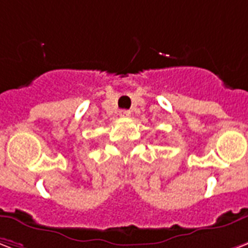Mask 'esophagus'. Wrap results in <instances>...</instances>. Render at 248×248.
I'll return each mask as SVG.
<instances>
[{
    "mask_svg": "<svg viewBox=\"0 0 248 248\" xmlns=\"http://www.w3.org/2000/svg\"><path fill=\"white\" fill-rule=\"evenodd\" d=\"M119 115L124 117V118H127V117L131 115V111H130V110H121V111H119Z\"/></svg>",
    "mask_w": 248,
    "mask_h": 248,
    "instance_id": "1",
    "label": "esophagus"
}]
</instances>
